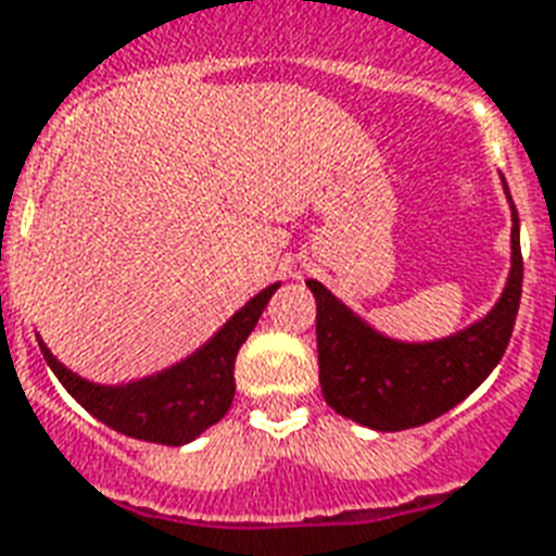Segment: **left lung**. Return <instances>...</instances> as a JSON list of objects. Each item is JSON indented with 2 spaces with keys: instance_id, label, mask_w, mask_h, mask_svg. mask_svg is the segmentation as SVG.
I'll use <instances>...</instances> for the list:
<instances>
[{
  "instance_id": "obj_1",
  "label": "left lung",
  "mask_w": 556,
  "mask_h": 556,
  "mask_svg": "<svg viewBox=\"0 0 556 556\" xmlns=\"http://www.w3.org/2000/svg\"><path fill=\"white\" fill-rule=\"evenodd\" d=\"M510 207L513 269L504 295L486 319L448 340L419 345L387 340L323 283L307 281L316 299L319 383L333 410L375 431H407L457 407L486 381L507 352L521 299L519 214L513 199Z\"/></svg>"
}]
</instances>
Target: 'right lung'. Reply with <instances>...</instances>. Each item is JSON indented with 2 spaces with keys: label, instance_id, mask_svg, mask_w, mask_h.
Returning <instances> with one entry per match:
<instances>
[{
  "label": "right lung",
  "instance_id": "add662e5",
  "mask_svg": "<svg viewBox=\"0 0 556 556\" xmlns=\"http://www.w3.org/2000/svg\"><path fill=\"white\" fill-rule=\"evenodd\" d=\"M275 290L278 283L254 295L252 302L245 304L243 311L233 313L223 331L193 357L146 381L125 383V387H99L61 366L43 342H40V352L66 392L108 428L143 442L184 445L216 425L231 407L233 361L245 337L254 331Z\"/></svg>",
  "mask_w": 556,
  "mask_h": 556
}]
</instances>
